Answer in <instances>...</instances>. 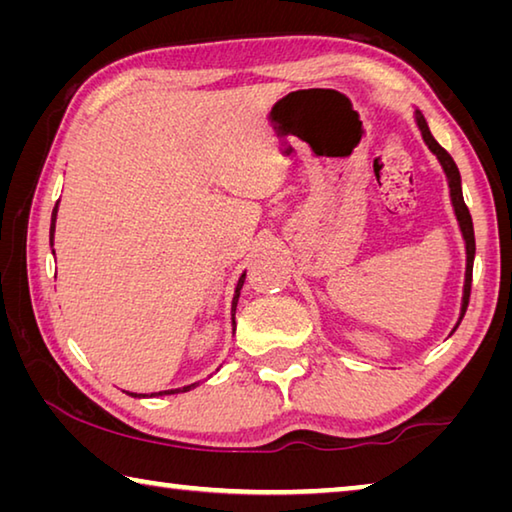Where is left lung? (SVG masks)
Masks as SVG:
<instances>
[{"mask_svg": "<svg viewBox=\"0 0 512 512\" xmlns=\"http://www.w3.org/2000/svg\"><path fill=\"white\" fill-rule=\"evenodd\" d=\"M413 119H415V126H418V131L422 135L424 144L429 146V151L436 155V160L440 162V167L445 171V178H447V187H449V201H452L454 207V216L458 221V230H461V237H463V244H465V282H463V298H461V311H458V320L452 332H456V327L461 325V320L465 316V309H467V302H470V289H472V268H474V253H476V244H474V225H472V216L470 210L465 207L463 201V187H461V173H458L456 162L452 160V155H449L443 146H440L436 140H433V135L427 126V119L422 117V112L415 108L413 112Z\"/></svg>", "mask_w": 512, "mask_h": 512, "instance_id": "1", "label": "left lung"}]
</instances>
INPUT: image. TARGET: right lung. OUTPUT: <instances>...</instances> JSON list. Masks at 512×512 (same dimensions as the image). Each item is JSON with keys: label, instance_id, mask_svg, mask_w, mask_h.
I'll return each mask as SVG.
<instances>
[{"label": "right lung", "instance_id": "add662e5", "mask_svg": "<svg viewBox=\"0 0 512 512\" xmlns=\"http://www.w3.org/2000/svg\"><path fill=\"white\" fill-rule=\"evenodd\" d=\"M60 203V201H58ZM58 203H56V207H54V212H51V228H49V246H54V235H56V216H58ZM244 280H246V271L239 275V280H237V287H235V296H232V307H230V311H232V334H235V311H237V302H239V293H241V287H244ZM198 386V381H194V384H187V386H180V388H171V391H160V393H151V397H155V395H173V393H187V391H192V388H196ZM128 395H133V397H149V395H144V393H128Z\"/></svg>", "mask_w": 512, "mask_h": 512}]
</instances>
